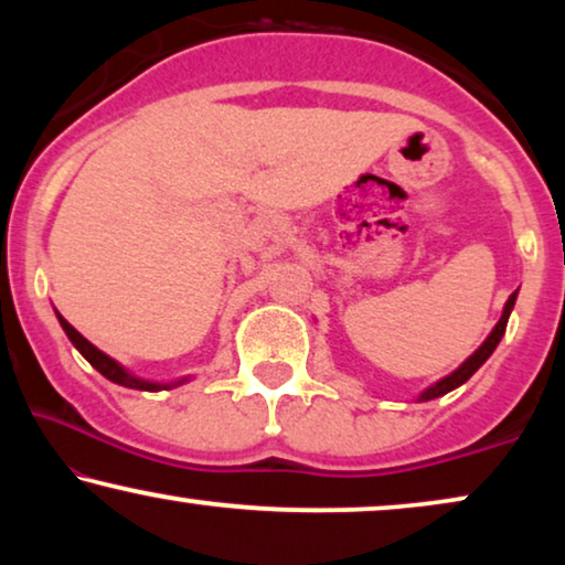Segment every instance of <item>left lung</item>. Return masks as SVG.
I'll use <instances>...</instances> for the list:
<instances>
[{"label": "left lung", "mask_w": 565, "mask_h": 565, "mask_svg": "<svg viewBox=\"0 0 565 565\" xmlns=\"http://www.w3.org/2000/svg\"><path fill=\"white\" fill-rule=\"evenodd\" d=\"M514 298H516V292H512V296H509V300H507V306H504V313H501V319H499V323L497 327H493V331L489 334V339H486V342L478 347V350L470 354V358L462 362V365L455 370L452 375H447V377H443V381L439 383H435L431 385V388H427L422 393V401H431V398H437V396H445V393H450L452 388H458V385H462L468 381L470 375L476 373L478 367L483 365L486 360L491 358V352L497 350V344L501 342V337H504V331H507V321H509V313H512V308H514Z\"/></svg>", "instance_id": "left-lung-1"}]
</instances>
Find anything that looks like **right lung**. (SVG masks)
<instances>
[{
	"label": "right lung",
	"instance_id": "obj_1",
	"mask_svg": "<svg viewBox=\"0 0 565 565\" xmlns=\"http://www.w3.org/2000/svg\"><path fill=\"white\" fill-rule=\"evenodd\" d=\"M58 321H61V327H64V331H66V337L72 339V344L76 347V350H79L82 354H84V360L89 362L92 367H97L99 373H103L107 381H113V383H118V385H126V388H138V391H161V385L159 383H149V381H138V377H134V375H128L126 370H122L118 362L115 360H110L107 358L105 352H99L95 344H89L87 339H84L79 331H76L72 323H68L64 316L58 313ZM182 383V381H180ZM180 383H174V385H180ZM164 388H169V385H164Z\"/></svg>",
	"mask_w": 565,
	"mask_h": 565
}]
</instances>
